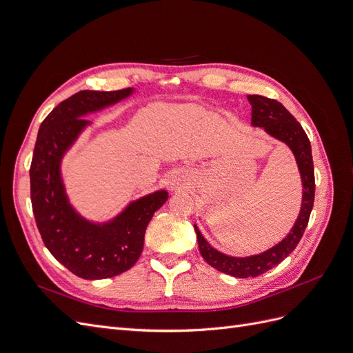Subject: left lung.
Instances as JSON below:
<instances>
[{
  "instance_id": "1",
  "label": "left lung",
  "mask_w": 353,
  "mask_h": 353,
  "mask_svg": "<svg viewBox=\"0 0 353 353\" xmlns=\"http://www.w3.org/2000/svg\"><path fill=\"white\" fill-rule=\"evenodd\" d=\"M248 100L252 105V126L262 128L270 137L284 143L290 148V152L296 159L299 174H301L303 190L301 212H299V216L290 232L279 244L272 245L271 249L259 254L239 258V256H230L222 253L215 248H212L206 239L203 237V234L200 232L197 225H194L199 241V250L203 259L215 270L223 274L237 276V279L258 276L266 271H270L296 249V245L303 236L309 216H311L315 197L312 148L301 123L276 100L266 99L262 97V95H248Z\"/></svg>"
}]
</instances>
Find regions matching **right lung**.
<instances>
[{
  "instance_id": "right-lung-1",
  "label": "right lung",
  "mask_w": 353,
  "mask_h": 353,
  "mask_svg": "<svg viewBox=\"0 0 353 353\" xmlns=\"http://www.w3.org/2000/svg\"><path fill=\"white\" fill-rule=\"evenodd\" d=\"M135 92L79 91L61 101L41 123L30 165V200L46 248L74 275L103 280L135 265L154 212L168 200L166 190L132 200L109 221L94 222L73 208L61 176V160L91 125L85 116L121 103Z\"/></svg>"
}]
</instances>
